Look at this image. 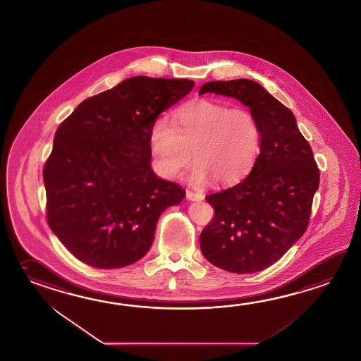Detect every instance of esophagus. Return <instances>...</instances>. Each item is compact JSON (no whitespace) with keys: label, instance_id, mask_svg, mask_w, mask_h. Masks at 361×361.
<instances>
[{"label":"esophagus","instance_id":"1","mask_svg":"<svg viewBox=\"0 0 361 361\" xmlns=\"http://www.w3.org/2000/svg\"><path fill=\"white\" fill-rule=\"evenodd\" d=\"M185 197H187V200H190V201H202L205 196L202 193H198V192L187 191Z\"/></svg>","mask_w":361,"mask_h":361}]
</instances>
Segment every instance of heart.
Listing matches in <instances>:
<instances>
[{"label": "heart", "instance_id": "b5f03b06", "mask_svg": "<svg viewBox=\"0 0 361 361\" xmlns=\"http://www.w3.org/2000/svg\"><path fill=\"white\" fill-rule=\"evenodd\" d=\"M149 141L156 168L164 176L176 177L193 156L197 161L187 173L190 183L204 185L214 179L216 184H231L252 168L262 132L246 107L198 99L178 107L173 121L159 116Z\"/></svg>", "mask_w": 361, "mask_h": 361}]
</instances>
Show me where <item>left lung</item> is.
<instances>
[{
  "label": "left lung",
  "mask_w": 361,
  "mask_h": 361,
  "mask_svg": "<svg viewBox=\"0 0 361 361\" xmlns=\"http://www.w3.org/2000/svg\"><path fill=\"white\" fill-rule=\"evenodd\" d=\"M240 99L257 119L260 154L247 177L206 196L214 218L200 235L212 265L246 274L278 262L306 232L319 188L318 165L290 109L250 79L212 80L200 94Z\"/></svg>",
  "instance_id": "8db88e82"
}]
</instances>
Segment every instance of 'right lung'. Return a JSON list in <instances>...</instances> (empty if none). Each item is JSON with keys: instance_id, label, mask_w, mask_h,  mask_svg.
I'll return each mask as SVG.
<instances>
[{"instance_id": "1", "label": "right lung", "mask_w": 361, "mask_h": 361, "mask_svg": "<svg viewBox=\"0 0 361 361\" xmlns=\"http://www.w3.org/2000/svg\"><path fill=\"white\" fill-rule=\"evenodd\" d=\"M190 79L133 77L79 104L43 168L47 223L78 260L123 268L149 251L156 223L185 192L151 169L149 129Z\"/></svg>"}]
</instances>
